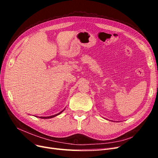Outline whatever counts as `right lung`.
Segmentation results:
<instances>
[{"mask_svg": "<svg viewBox=\"0 0 158 158\" xmlns=\"http://www.w3.org/2000/svg\"><path fill=\"white\" fill-rule=\"evenodd\" d=\"M64 111V110H63ZM63 111H60V113H59L58 114H54V115H52V116H50V117H40V118H52V117H56V115H58V114H60L62 112H63Z\"/></svg>", "mask_w": 158, "mask_h": 158, "instance_id": "right-lung-1", "label": "right lung"}]
</instances>
